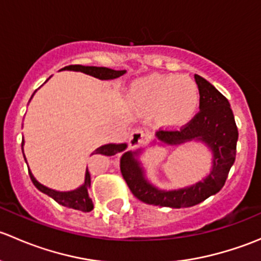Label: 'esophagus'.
<instances>
[{
	"mask_svg": "<svg viewBox=\"0 0 261 261\" xmlns=\"http://www.w3.org/2000/svg\"><path fill=\"white\" fill-rule=\"evenodd\" d=\"M144 131L141 128H134L130 134V139H128V144L130 147H138L141 145L144 141Z\"/></svg>",
	"mask_w": 261,
	"mask_h": 261,
	"instance_id": "34e87169",
	"label": "esophagus"
}]
</instances>
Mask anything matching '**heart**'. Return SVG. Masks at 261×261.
Returning a JSON list of instances; mask_svg holds the SVG:
<instances>
[{"mask_svg":"<svg viewBox=\"0 0 261 261\" xmlns=\"http://www.w3.org/2000/svg\"><path fill=\"white\" fill-rule=\"evenodd\" d=\"M131 99L147 112L158 111L163 126L179 128L198 111L199 91L187 75L152 74L133 84Z\"/></svg>","mask_w":261,"mask_h":261,"instance_id":"1","label":"heart"}]
</instances>
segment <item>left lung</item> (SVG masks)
<instances>
[{
    "label": "left lung",
    "mask_w": 261,
    "mask_h": 261,
    "mask_svg": "<svg viewBox=\"0 0 261 261\" xmlns=\"http://www.w3.org/2000/svg\"><path fill=\"white\" fill-rule=\"evenodd\" d=\"M199 91V112L180 130H159L158 140L168 145H180L187 141H201L212 152V169L203 180L174 191H163L152 186L145 178L138 151H127L120 162L121 173L134 196L141 202L160 207L184 208L201 203L213 196L227 179L228 172L235 163L238 126L227 98L215 87L194 75Z\"/></svg>",
    "instance_id": "8db88e82"
}]
</instances>
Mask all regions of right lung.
<instances>
[{"mask_svg":"<svg viewBox=\"0 0 261 261\" xmlns=\"http://www.w3.org/2000/svg\"><path fill=\"white\" fill-rule=\"evenodd\" d=\"M63 70H75V72L86 73V74H89L92 75V77L98 78V80H103V81L115 80V78L121 77V75L126 73V70H114L106 67H84V65H68V67L63 68ZM21 146H23V138H22V143H21ZM126 147H127L126 144H106V145H102L99 146L98 149L94 150L93 154H102V155H107V156H111V155H115L117 154V152L123 151ZM25 162H26V158H25ZM29 175H30L34 186H35L39 191L48 194L49 197H51L54 201H57L58 203L62 204V206L69 207V208H73V210H78V211H82V212H89L93 210V202H92L91 197H89L88 194V189L89 187H91V174H89L88 169L86 170L84 183L82 184L80 188L74 189V191H69V192H59L43 186V184L39 183V181L35 179V177H34L33 173L30 172V169H29Z\"/></svg>","mask_w":261,"mask_h":261,"instance_id":"add662e5","label":"right lung"}]
</instances>
